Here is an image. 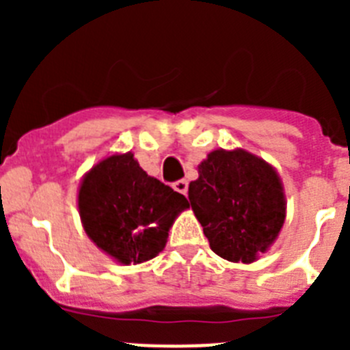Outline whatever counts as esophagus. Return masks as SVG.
Wrapping results in <instances>:
<instances>
[{
	"instance_id": "1",
	"label": "esophagus",
	"mask_w": 350,
	"mask_h": 350,
	"mask_svg": "<svg viewBox=\"0 0 350 350\" xmlns=\"http://www.w3.org/2000/svg\"><path fill=\"white\" fill-rule=\"evenodd\" d=\"M173 189L180 194H187V180H184V178H182V180L173 182Z\"/></svg>"
}]
</instances>
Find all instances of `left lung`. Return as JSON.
I'll list each match as a JSON object with an SVG mask.
<instances>
[{"mask_svg": "<svg viewBox=\"0 0 350 350\" xmlns=\"http://www.w3.org/2000/svg\"><path fill=\"white\" fill-rule=\"evenodd\" d=\"M189 184V203L217 256L252 262L270 247L286 219L280 178L245 150H213Z\"/></svg>", "mask_w": 350, "mask_h": 350, "instance_id": "left-lung-1", "label": "left lung"}]
</instances>
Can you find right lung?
Returning <instances> with one entry per match:
<instances>
[{"label":"right lung","instance_id":"1","mask_svg":"<svg viewBox=\"0 0 350 350\" xmlns=\"http://www.w3.org/2000/svg\"><path fill=\"white\" fill-rule=\"evenodd\" d=\"M189 203L148 177L131 152L110 156L83 177L79 208L89 238L119 262H144L165 249L170 226Z\"/></svg>","mask_w":350,"mask_h":350}]
</instances>
